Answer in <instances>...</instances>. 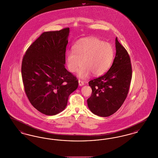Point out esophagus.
Instances as JSON below:
<instances>
[{
    "instance_id": "obj_1",
    "label": "esophagus",
    "mask_w": 158,
    "mask_h": 158,
    "mask_svg": "<svg viewBox=\"0 0 158 158\" xmlns=\"http://www.w3.org/2000/svg\"><path fill=\"white\" fill-rule=\"evenodd\" d=\"M79 85L80 86H82L83 85H84V82L82 81H81V80H79Z\"/></svg>"
}]
</instances>
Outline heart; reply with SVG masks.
<instances>
[{
	"instance_id": "1",
	"label": "heart",
	"mask_w": 158,
	"mask_h": 158,
	"mask_svg": "<svg viewBox=\"0 0 158 158\" xmlns=\"http://www.w3.org/2000/svg\"><path fill=\"white\" fill-rule=\"evenodd\" d=\"M114 57L113 45L96 37L85 38L78 41L73 50L66 53L68 69L72 73L78 72V76L85 79L90 75L99 76L111 66Z\"/></svg>"
}]
</instances>
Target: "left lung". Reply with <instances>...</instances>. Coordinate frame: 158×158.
Listing matches in <instances>:
<instances>
[{
    "instance_id": "obj_1",
    "label": "left lung",
    "mask_w": 158,
    "mask_h": 158,
    "mask_svg": "<svg viewBox=\"0 0 158 158\" xmlns=\"http://www.w3.org/2000/svg\"><path fill=\"white\" fill-rule=\"evenodd\" d=\"M115 48V57L108 71L89 82L92 92L88 106L92 113L100 117L110 116L120 108L127 98L132 77L130 56L117 37Z\"/></svg>"
}]
</instances>
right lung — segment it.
Segmentation results:
<instances>
[{
	"instance_id": "add662e5",
	"label": "right lung",
	"mask_w": 158,
	"mask_h": 158,
	"mask_svg": "<svg viewBox=\"0 0 158 158\" xmlns=\"http://www.w3.org/2000/svg\"><path fill=\"white\" fill-rule=\"evenodd\" d=\"M69 28L43 32L23 56L21 73L25 92L38 111L54 115L67 106L77 88L76 76L64 67Z\"/></svg>"
}]
</instances>
